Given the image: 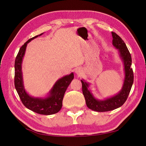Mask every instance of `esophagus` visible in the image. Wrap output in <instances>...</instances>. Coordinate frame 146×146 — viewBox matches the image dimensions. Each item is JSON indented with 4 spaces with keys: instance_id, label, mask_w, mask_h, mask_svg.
Listing matches in <instances>:
<instances>
[{
    "instance_id": "esophagus-1",
    "label": "esophagus",
    "mask_w": 146,
    "mask_h": 146,
    "mask_svg": "<svg viewBox=\"0 0 146 146\" xmlns=\"http://www.w3.org/2000/svg\"><path fill=\"white\" fill-rule=\"evenodd\" d=\"M82 72H83V70H82V69L81 68H77L76 70H75V73H76V74L77 75V76H81Z\"/></svg>"
}]
</instances>
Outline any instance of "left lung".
Returning <instances> with one entry per match:
<instances>
[{"mask_svg":"<svg viewBox=\"0 0 146 146\" xmlns=\"http://www.w3.org/2000/svg\"><path fill=\"white\" fill-rule=\"evenodd\" d=\"M113 36L112 44L117 49L119 56L122 60L124 70V78L121 90L113 96L104 98L102 100L97 99L90 89V83L86 82L84 79L81 80L82 91L85 97L86 104L90 109L98 112L109 111L115 110L125 103L130 92L133 83V72L130 66L131 57L126 44L120 36L111 32Z\"/></svg>","mask_w":146,"mask_h":146,"instance_id":"left-lung-1","label":"left lung"}]
</instances>
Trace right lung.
I'll return each mask as SVG.
<instances>
[{"label": "right lung", "mask_w": 146, "mask_h": 146, "mask_svg": "<svg viewBox=\"0 0 146 146\" xmlns=\"http://www.w3.org/2000/svg\"><path fill=\"white\" fill-rule=\"evenodd\" d=\"M42 34L44 33L30 38L20 48L15 63V86L22 102L26 108L38 114L50 115L58 113L62 107L64 93L74 77V73L71 72L59 78L44 97L32 96L25 90L22 64L26 47L28 43Z\"/></svg>", "instance_id": "add662e5"}]
</instances>
